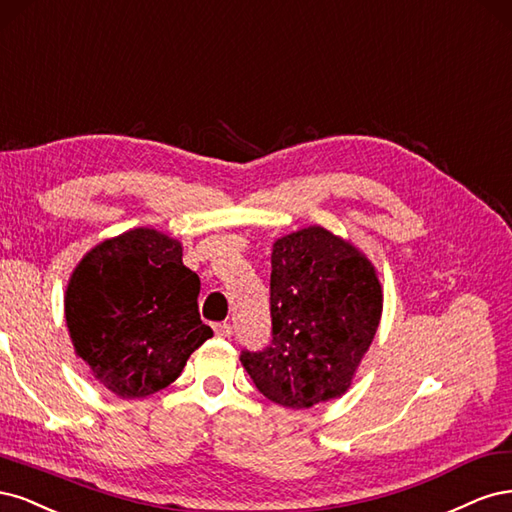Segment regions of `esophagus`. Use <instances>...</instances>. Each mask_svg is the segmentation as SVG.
Here are the masks:
<instances>
[{
	"label": "esophagus",
	"instance_id": "esophagus-1",
	"mask_svg": "<svg viewBox=\"0 0 512 512\" xmlns=\"http://www.w3.org/2000/svg\"><path fill=\"white\" fill-rule=\"evenodd\" d=\"M212 329H214V334H217L219 338H229V336H232V325H229L227 321L217 323Z\"/></svg>",
	"mask_w": 512,
	"mask_h": 512
}]
</instances>
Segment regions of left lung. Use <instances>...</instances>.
I'll list each match as a JSON object with an SVG mask.
<instances>
[{"label": "left lung", "mask_w": 512, "mask_h": 512, "mask_svg": "<svg viewBox=\"0 0 512 512\" xmlns=\"http://www.w3.org/2000/svg\"><path fill=\"white\" fill-rule=\"evenodd\" d=\"M383 289L351 242L310 225L272 246V342L242 351L255 387L274 404L310 408L351 387L374 340Z\"/></svg>", "instance_id": "8db88e82"}]
</instances>
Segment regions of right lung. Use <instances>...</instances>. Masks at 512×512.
I'll return each instance as SVG.
<instances>
[{
  "label": "right lung",
  "mask_w": 512,
  "mask_h": 512,
  "mask_svg": "<svg viewBox=\"0 0 512 512\" xmlns=\"http://www.w3.org/2000/svg\"><path fill=\"white\" fill-rule=\"evenodd\" d=\"M200 276L183 244L136 227L80 259L65 289V323L95 381L123 400L174 383L189 355L212 338L197 310Z\"/></svg>",
  "instance_id": "1"
}]
</instances>
